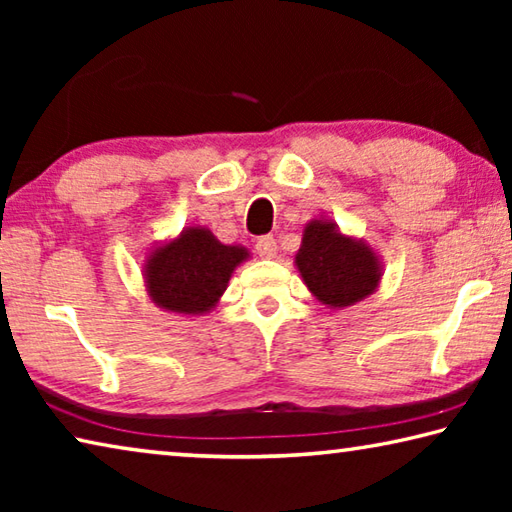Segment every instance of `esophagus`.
Instances as JSON below:
<instances>
[{
	"instance_id": "esophagus-1",
	"label": "esophagus",
	"mask_w": 512,
	"mask_h": 512,
	"mask_svg": "<svg viewBox=\"0 0 512 512\" xmlns=\"http://www.w3.org/2000/svg\"><path fill=\"white\" fill-rule=\"evenodd\" d=\"M255 248H257V255H259V257H264V259H273V257H275V253H277L275 239H273L271 235L259 237V239H257V244H255Z\"/></svg>"
}]
</instances>
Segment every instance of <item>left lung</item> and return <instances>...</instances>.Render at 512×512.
I'll return each instance as SVG.
<instances>
[{"mask_svg": "<svg viewBox=\"0 0 512 512\" xmlns=\"http://www.w3.org/2000/svg\"><path fill=\"white\" fill-rule=\"evenodd\" d=\"M296 268L318 302L345 309L377 291L384 264L366 239L341 232L332 219H311L302 230Z\"/></svg>", "mask_w": 512, "mask_h": 512, "instance_id": "8db88e82", "label": "left lung"}]
</instances>
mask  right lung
Instances as JSON below:
<instances>
[{"mask_svg": "<svg viewBox=\"0 0 512 512\" xmlns=\"http://www.w3.org/2000/svg\"><path fill=\"white\" fill-rule=\"evenodd\" d=\"M250 250L221 244L205 225H187L144 257V287L155 307L180 316H205L219 305L232 273Z\"/></svg>", "mask_w": 512, "mask_h": 512, "instance_id": "add662e5", "label": "right lung"}]
</instances>
